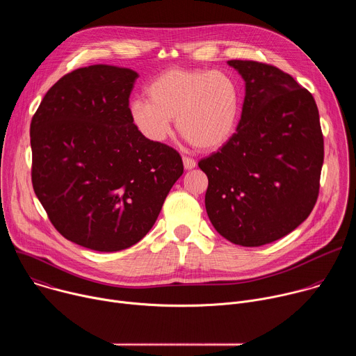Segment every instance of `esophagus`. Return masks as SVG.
Returning <instances> with one entry per match:
<instances>
[{
  "instance_id": "obj_1",
  "label": "esophagus",
  "mask_w": 356,
  "mask_h": 356,
  "mask_svg": "<svg viewBox=\"0 0 356 356\" xmlns=\"http://www.w3.org/2000/svg\"><path fill=\"white\" fill-rule=\"evenodd\" d=\"M195 161L194 159H190V158H183V166H184V169L186 170H191V169H194L195 168Z\"/></svg>"
}]
</instances>
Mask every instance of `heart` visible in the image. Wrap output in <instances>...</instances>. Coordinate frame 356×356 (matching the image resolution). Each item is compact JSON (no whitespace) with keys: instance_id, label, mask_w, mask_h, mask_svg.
Returning <instances> with one entry per match:
<instances>
[{"instance_id":"heart-1","label":"heart","mask_w":356,"mask_h":356,"mask_svg":"<svg viewBox=\"0 0 356 356\" xmlns=\"http://www.w3.org/2000/svg\"><path fill=\"white\" fill-rule=\"evenodd\" d=\"M147 99L135 98L129 117L136 129L150 142H165L177 131L202 150H216L234 135L239 113L241 92L236 81L222 73L206 69H169L146 88Z\"/></svg>"}]
</instances>
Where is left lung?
<instances>
[{"instance_id":"left-lung-1","label":"left lung","mask_w":356,"mask_h":356,"mask_svg":"<svg viewBox=\"0 0 356 356\" xmlns=\"http://www.w3.org/2000/svg\"><path fill=\"white\" fill-rule=\"evenodd\" d=\"M245 81L236 132L198 162L209 177L206 210L235 245L261 246L296 229L320 190L324 139L310 91L280 69L228 60Z\"/></svg>"}]
</instances>
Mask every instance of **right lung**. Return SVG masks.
Returning a JSON list of instances; mask_svg holds the SVG:
<instances>
[{"mask_svg": "<svg viewBox=\"0 0 356 356\" xmlns=\"http://www.w3.org/2000/svg\"><path fill=\"white\" fill-rule=\"evenodd\" d=\"M138 73L92 65L63 76L31 122L32 184L54 227L98 252L139 242L183 175L177 152L132 124Z\"/></svg>", "mask_w": 356, "mask_h": 356, "instance_id": "add662e5", "label": "right lung"}]
</instances>
